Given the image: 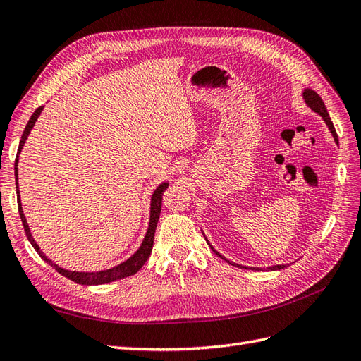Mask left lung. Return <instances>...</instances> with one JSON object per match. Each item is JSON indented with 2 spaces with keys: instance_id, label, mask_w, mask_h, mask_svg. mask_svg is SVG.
I'll return each instance as SVG.
<instances>
[{
  "instance_id": "obj_1",
  "label": "left lung",
  "mask_w": 361,
  "mask_h": 361,
  "mask_svg": "<svg viewBox=\"0 0 361 361\" xmlns=\"http://www.w3.org/2000/svg\"><path fill=\"white\" fill-rule=\"evenodd\" d=\"M302 96H304L305 102H307V105L312 108V110L322 116V118L325 120V123L329 125V128H330V130H331V134H333L334 140L337 141V134H336L334 125H333V122H331V118H330V114H329V111H326V108H325V104H324V101L321 99V96H319L318 93H316L314 90H310V89L304 90ZM212 250H214V248H212ZM214 251H215V250H214ZM215 255H218V256H220L221 259H224V257H223L220 253H218V251H215ZM224 260H226V259H224ZM227 262H228V260H227ZM231 264H232V262H231ZM232 265H235V267H239V265H236V264H232ZM241 268H244V267H241ZM283 268H286V267H285V265H276V267H271V269H283Z\"/></svg>"
}]
</instances>
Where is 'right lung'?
Here are the masks:
<instances>
[{"label": "right lung", "mask_w": 361, "mask_h": 361, "mask_svg": "<svg viewBox=\"0 0 361 361\" xmlns=\"http://www.w3.org/2000/svg\"><path fill=\"white\" fill-rule=\"evenodd\" d=\"M42 108L43 106H39L37 110L32 113V116L30 117L28 123L24 129V134L23 137H20V143H19V147H18V154L20 152V149H23L25 140L30 134V130L32 129V126H35V122L37 120L39 114L42 113ZM15 179H16V191H18V209H19V215H20V221H23L24 224V231H25V235L28 238V241L31 243V245L35 247V250L39 253V256L48 262V264L56 268L57 272H60L61 276L68 277L69 280L78 283V285H104V283H110V281H114V280H120V279H125V277H129V276H134L135 272L145 265V262L149 259L150 256V251H152V247H154V239H155V231H157V224H158V220H159V214H161V204H162V194L164 191L167 190L169 183H162L159 185V187L157 188V191L154 192V195H152V204H150V223H149V228H147V233H146V238L143 244H141V247L138 248L137 253L129 257L126 262H123V264H120L111 269H106V271H99V272H76V271H68V269H63L57 265L52 264V260H49L45 255L42 253L39 245L35 243V239H32L31 233H30V228H28V224H27V220L24 216V212H23V207H20V200H19V188H18V157L15 159Z\"/></svg>", "instance_id": "right-lung-1"}]
</instances>
